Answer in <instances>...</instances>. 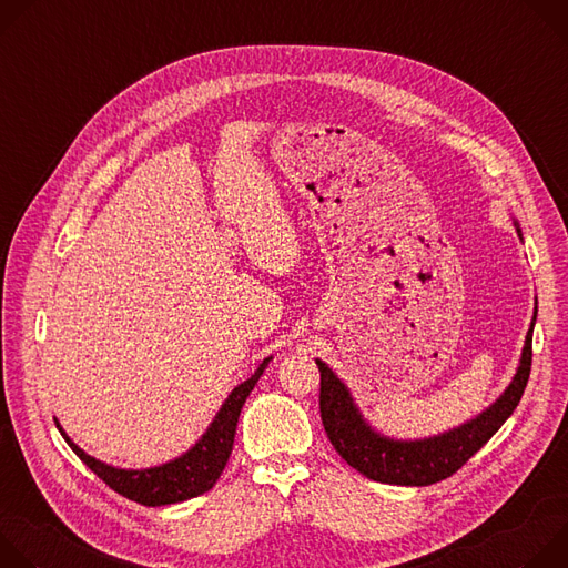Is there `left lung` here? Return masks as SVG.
<instances>
[{
  "label": "left lung",
  "mask_w": 568,
  "mask_h": 568,
  "mask_svg": "<svg viewBox=\"0 0 568 568\" xmlns=\"http://www.w3.org/2000/svg\"><path fill=\"white\" fill-rule=\"evenodd\" d=\"M537 318V310L532 316V326ZM532 326L526 335V346L521 353V364L517 368L515 379L506 388V393L493 404L488 412H483L467 425H460L454 432L443 436H434L427 440H390L375 434L357 407L348 388L342 379L316 359L321 373V393L318 407L323 429H326L333 447L339 456L377 483L390 485H432L452 474H456L485 443H488L499 427L513 416L517 404L524 395V388L530 377L532 364Z\"/></svg>",
  "instance_id": "obj_1"
}]
</instances>
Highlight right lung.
<instances>
[{
	"instance_id": "obj_1",
	"label": "right lung",
	"mask_w": 568,
	"mask_h": 568,
	"mask_svg": "<svg viewBox=\"0 0 568 568\" xmlns=\"http://www.w3.org/2000/svg\"><path fill=\"white\" fill-rule=\"evenodd\" d=\"M270 359H263L258 371L247 379L237 384L226 402L222 404V409L217 412L215 420L206 429V434L197 440L193 449H189L184 456L161 465V467H150V469H116L112 465H105L92 456H88L78 445H73L64 432L67 445L75 452V456L83 460L105 485L121 497L136 501L141 506H169V504H180L186 499H193L197 495H204L206 490L213 488V483L220 478L231 447L235 438V425L240 418V409L245 404L247 395L261 379L265 366Z\"/></svg>"
}]
</instances>
